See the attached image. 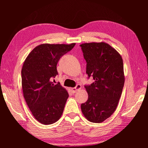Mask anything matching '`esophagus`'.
Segmentation results:
<instances>
[{
    "mask_svg": "<svg viewBox=\"0 0 148 148\" xmlns=\"http://www.w3.org/2000/svg\"><path fill=\"white\" fill-rule=\"evenodd\" d=\"M82 88V86L80 84H77V86H76L75 88H71V91H72V92L73 93L76 92L77 91H78L79 89H80Z\"/></svg>",
    "mask_w": 148,
    "mask_h": 148,
    "instance_id": "34e87169",
    "label": "esophagus"
}]
</instances>
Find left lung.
<instances>
[{"label":"left lung","instance_id":"1","mask_svg":"<svg viewBox=\"0 0 148 148\" xmlns=\"http://www.w3.org/2000/svg\"><path fill=\"white\" fill-rule=\"evenodd\" d=\"M86 62V73L95 82L85 86L88 101L82 104L84 117L93 123H101L116 110L125 83L122 56L104 42L82 44Z\"/></svg>","mask_w":148,"mask_h":148}]
</instances>
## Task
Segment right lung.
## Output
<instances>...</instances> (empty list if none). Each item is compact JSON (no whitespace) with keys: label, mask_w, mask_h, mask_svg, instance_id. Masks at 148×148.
<instances>
[{"label":"right lung","mask_w":148,"mask_h":148,"mask_svg":"<svg viewBox=\"0 0 148 148\" xmlns=\"http://www.w3.org/2000/svg\"><path fill=\"white\" fill-rule=\"evenodd\" d=\"M75 43L42 44L34 47L24 62L21 69L23 96L34 117L43 125L59 120L69 97L66 89L52 77L58 74L60 58L72 49Z\"/></svg>","instance_id":"add662e5"}]
</instances>
